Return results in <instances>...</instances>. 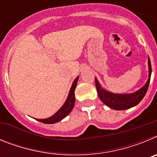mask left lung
Returning <instances> with one entry per match:
<instances>
[{
	"mask_svg": "<svg viewBox=\"0 0 157 157\" xmlns=\"http://www.w3.org/2000/svg\"><path fill=\"white\" fill-rule=\"evenodd\" d=\"M148 66H149V78L141 89L131 94H115L107 90L101 86L98 78L95 77L96 87L101 101L110 109L114 110H126L136 106L143 99L149 88L151 74H152V67L149 57H148Z\"/></svg>",
	"mask_w": 157,
	"mask_h": 157,
	"instance_id": "1",
	"label": "left lung"
}]
</instances>
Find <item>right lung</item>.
<instances>
[{
    "label": "right lung",
    "mask_w": 157,
    "mask_h": 157,
    "mask_svg": "<svg viewBox=\"0 0 157 157\" xmlns=\"http://www.w3.org/2000/svg\"><path fill=\"white\" fill-rule=\"evenodd\" d=\"M78 76L74 80L72 83L71 87L69 91L68 96L67 98L66 101L64 102L62 107L54 115H52L50 117L46 118V119H36L37 121L41 122L43 123H46V124H52V123H56L58 122L61 121L63 119H64L67 115H69L71 110L73 109L75 106V90L76 86H77L78 79Z\"/></svg>",
    "instance_id": "right-lung-1"
}]
</instances>
